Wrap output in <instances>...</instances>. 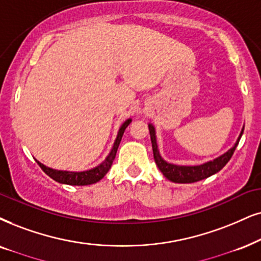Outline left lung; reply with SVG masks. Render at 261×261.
Listing matches in <instances>:
<instances>
[{
    "label": "left lung",
    "instance_id": "left-lung-1",
    "mask_svg": "<svg viewBox=\"0 0 261 261\" xmlns=\"http://www.w3.org/2000/svg\"><path fill=\"white\" fill-rule=\"evenodd\" d=\"M149 127V134H150V140H151V147H153V154H154V160L155 164L158 165L159 170L163 172V174L167 179L174 183H194L202 180L204 178L211 177L212 174L219 172L224 166L227 164V161L231 159L233 151H235L237 144L241 140V136L243 134V128L241 131L239 138H237L235 146L230 148L226 153L217 158L212 161H207L202 165H196V166H180V165H174L170 164L167 161H165L159 153L158 149V143H156V136H155V128L151 124L148 125Z\"/></svg>",
    "mask_w": 261,
    "mask_h": 261
}]
</instances>
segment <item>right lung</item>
<instances>
[{
  "mask_svg": "<svg viewBox=\"0 0 261 261\" xmlns=\"http://www.w3.org/2000/svg\"><path fill=\"white\" fill-rule=\"evenodd\" d=\"M130 123H131V119H127L124 121V124L121 125L119 131H118L117 138H115V142L113 144V148H112L111 153L108 154V156L105 159V161H102L98 166L94 167V169L88 170V171H82V172H71V171H60V170L50 169V167L45 166V165L39 163L38 160L36 161H37L39 167H41V169L44 171L49 177L53 178L54 180H57L59 183L68 184V186H89V184L96 183L106 176V173L110 171L112 164H113L115 154H117L118 147H119L121 137H123L124 135L125 128L128 126V124Z\"/></svg>",
  "mask_w": 261,
  "mask_h": 261,
  "instance_id": "1",
  "label": "right lung"
}]
</instances>
